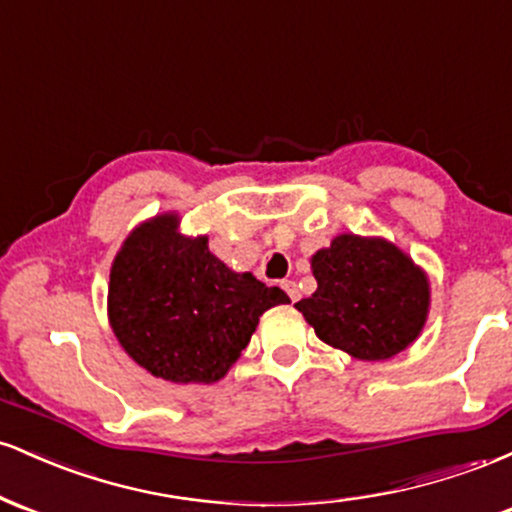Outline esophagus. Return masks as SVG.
Instances as JSON below:
<instances>
[{
    "mask_svg": "<svg viewBox=\"0 0 512 512\" xmlns=\"http://www.w3.org/2000/svg\"><path fill=\"white\" fill-rule=\"evenodd\" d=\"M281 289H284L286 293H289V298H291L293 303H296L298 298H301V291H298L296 281H284V284H281Z\"/></svg>",
    "mask_w": 512,
    "mask_h": 512,
    "instance_id": "34e87169",
    "label": "esophagus"
}]
</instances>
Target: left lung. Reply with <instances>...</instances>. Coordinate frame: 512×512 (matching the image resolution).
<instances>
[{
    "label": "left lung",
    "instance_id": "obj_1",
    "mask_svg": "<svg viewBox=\"0 0 512 512\" xmlns=\"http://www.w3.org/2000/svg\"><path fill=\"white\" fill-rule=\"evenodd\" d=\"M310 267L317 291L296 308L334 349L361 361H385L424 330L428 276L390 240L342 233L315 252Z\"/></svg>",
    "mask_w": 512,
    "mask_h": 512
}]
</instances>
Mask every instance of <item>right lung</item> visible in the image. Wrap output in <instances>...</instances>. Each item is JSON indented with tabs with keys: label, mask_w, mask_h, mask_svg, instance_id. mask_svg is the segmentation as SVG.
I'll use <instances>...</instances> for the list:
<instances>
[{
	"label": "right lung",
	"mask_w": 512,
	"mask_h": 512,
	"mask_svg": "<svg viewBox=\"0 0 512 512\" xmlns=\"http://www.w3.org/2000/svg\"><path fill=\"white\" fill-rule=\"evenodd\" d=\"M289 303L279 286L233 272L207 236H182L178 214L129 233L110 269L108 317L117 342L156 378L178 385L221 380L264 310Z\"/></svg>",
	"instance_id": "right-lung-1"
}]
</instances>
